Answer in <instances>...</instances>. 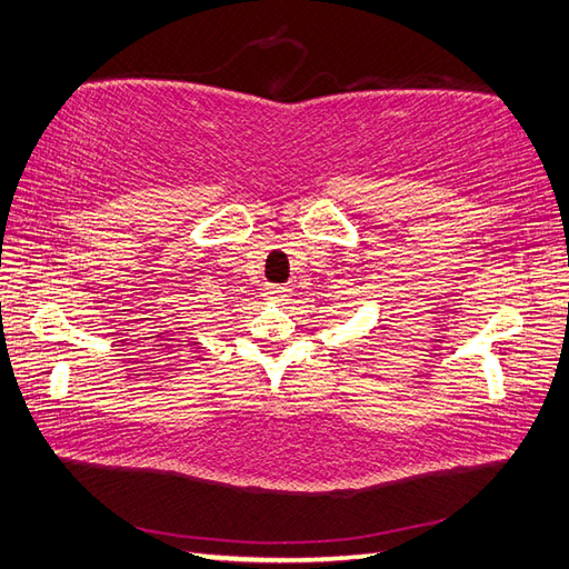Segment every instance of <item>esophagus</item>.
I'll return each mask as SVG.
<instances>
[{"instance_id": "obj_1", "label": "esophagus", "mask_w": 569, "mask_h": 569, "mask_svg": "<svg viewBox=\"0 0 569 569\" xmlns=\"http://www.w3.org/2000/svg\"><path fill=\"white\" fill-rule=\"evenodd\" d=\"M289 295H292V289L284 284H270L268 289H264V297H268L270 301H287Z\"/></svg>"}]
</instances>
